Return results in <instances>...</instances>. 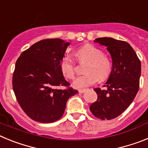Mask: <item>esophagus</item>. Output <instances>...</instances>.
<instances>
[{"mask_svg":"<svg viewBox=\"0 0 148 148\" xmlns=\"http://www.w3.org/2000/svg\"><path fill=\"white\" fill-rule=\"evenodd\" d=\"M86 91V89H80V90H78V92L79 93H83Z\"/></svg>","mask_w":148,"mask_h":148,"instance_id":"1","label":"esophagus"}]
</instances>
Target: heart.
Returning a JSON list of instances; mask_svg holds the SVG:
<instances>
[{
    "label": "heart",
    "instance_id": "b5f03b06",
    "mask_svg": "<svg viewBox=\"0 0 148 148\" xmlns=\"http://www.w3.org/2000/svg\"><path fill=\"white\" fill-rule=\"evenodd\" d=\"M101 49L91 44H86L78 49L75 56L80 61H87L84 75L78 76L73 81L75 88H84L91 86L100 80H105L112 71V62L104 56ZM60 68L63 75L69 79L75 75V64L70 56H65L60 62Z\"/></svg>",
    "mask_w": 148,
    "mask_h": 148
}]
</instances>
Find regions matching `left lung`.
<instances>
[{
  "mask_svg": "<svg viewBox=\"0 0 148 148\" xmlns=\"http://www.w3.org/2000/svg\"><path fill=\"white\" fill-rule=\"evenodd\" d=\"M95 42L105 46L113 61L112 71L104 84L106 89L95 88L97 100L90 107L101 120L118 117L133 102L139 89L141 62L131 46L112 38H99Z\"/></svg>",
  "mask_w": 148,
  "mask_h": 148,
  "instance_id": "8db88e82",
  "label": "left lung"
}]
</instances>
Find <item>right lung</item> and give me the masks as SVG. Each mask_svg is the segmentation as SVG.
<instances>
[{"mask_svg":"<svg viewBox=\"0 0 148 148\" xmlns=\"http://www.w3.org/2000/svg\"><path fill=\"white\" fill-rule=\"evenodd\" d=\"M69 45L60 38L41 40L23 51L15 63L13 90L21 108L34 121H58L69 98L78 92L69 87L60 68ZM62 86L66 88L60 89Z\"/></svg>","mask_w":148,"mask_h":148,"instance_id":"obj_1","label":"right lung"}]
</instances>
